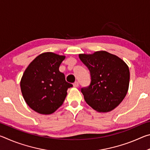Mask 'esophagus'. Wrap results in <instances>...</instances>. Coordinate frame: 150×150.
<instances>
[{
    "label": "esophagus",
    "mask_w": 150,
    "mask_h": 150,
    "mask_svg": "<svg viewBox=\"0 0 150 150\" xmlns=\"http://www.w3.org/2000/svg\"><path fill=\"white\" fill-rule=\"evenodd\" d=\"M73 87H79V83L77 81H76L74 83H73Z\"/></svg>",
    "instance_id": "esophagus-1"
}]
</instances>
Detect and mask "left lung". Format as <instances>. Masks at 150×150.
<instances>
[{
    "label": "left lung",
    "instance_id": "1",
    "mask_svg": "<svg viewBox=\"0 0 150 150\" xmlns=\"http://www.w3.org/2000/svg\"><path fill=\"white\" fill-rule=\"evenodd\" d=\"M79 57L91 73L89 86L81 88L86 103L99 112L114 110L128 92V66L120 57L105 51L79 54Z\"/></svg>",
    "mask_w": 150,
    "mask_h": 150
}]
</instances>
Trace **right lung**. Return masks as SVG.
Instances as JSON below:
<instances>
[{"mask_svg":"<svg viewBox=\"0 0 150 150\" xmlns=\"http://www.w3.org/2000/svg\"><path fill=\"white\" fill-rule=\"evenodd\" d=\"M65 56L52 52L39 55L25 70L20 88L25 101L32 110L50 115L63 105L67 91L73 85L59 70Z\"/></svg>","mask_w":150,"mask_h":150,"instance_id":"obj_1","label":"right lung"}]
</instances>
